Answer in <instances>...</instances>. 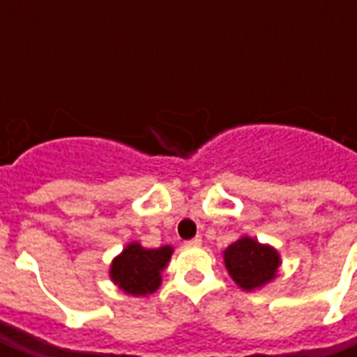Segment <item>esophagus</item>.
<instances>
[{"label": "esophagus", "mask_w": 357, "mask_h": 357, "mask_svg": "<svg viewBox=\"0 0 357 357\" xmlns=\"http://www.w3.org/2000/svg\"><path fill=\"white\" fill-rule=\"evenodd\" d=\"M185 245H187V247H201L202 239H201V237H195V239L187 241Z\"/></svg>", "instance_id": "esophagus-1"}]
</instances>
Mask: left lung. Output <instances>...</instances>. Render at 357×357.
Returning <instances> with one entry per match:
<instances>
[{
    "label": "left lung",
    "mask_w": 357,
    "mask_h": 357,
    "mask_svg": "<svg viewBox=\"0 0 357 357\" xmlns=\"http://www.w3.org/2000/svg\"><path fill=\"white\" fill-rule=\"evenodd\" d=\"M224 264L237 287L258 291L277 277L281 256L271 245H262L245 235L225 248Z\"/></svg>",
    "instance_id": "left-lung-1"
}]
</instances>
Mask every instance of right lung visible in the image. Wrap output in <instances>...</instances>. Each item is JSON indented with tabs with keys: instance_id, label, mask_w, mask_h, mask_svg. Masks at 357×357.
<instances>
[{
	"instance_id": "add662e5",
	"label": "right lung",
	"mask_w": 357,
	"mask_h": 357,
	"mask_svg": "<svg viewBox=\"0 0 357 357\" xmlns=\"http://www.w3.org/2000/svg\"><path fill=\"white\" fill-rule=\"evenodd\" d=\"M174 247L145 248L139 243H130L110 262L109 277L118 289L130 296H147L160 287L162 271L170 262Z\"/></svg>"
}]
</instances>
